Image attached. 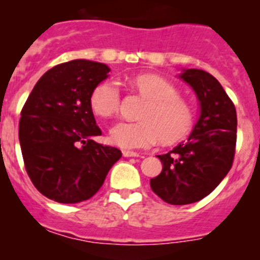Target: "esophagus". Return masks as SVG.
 Masks as SVG:
<instances>
[{"mask_svg": "<svg viewBox=\"0 0 260 260\" xmlns=\"http://www.w3.org/2000/svg\"><path fill=\"white\" fill-rule=\"evenodd\" d=\"M123 156L124 157H138L140 154L137 153V152H133V151H128V149H124V151L122 152Z\"/></svg>", "mask_w": 260, "mask_h": 260, "instance_id": "34e87169", "label": "esophagus"}]
</instances>
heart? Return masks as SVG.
I'll return each mask as SVG.
<instances>
[{"instance_id": "obj_1", "label": "heart", "mask_w": 260, "mask_h": 260, "mask_svg": "<svg viewBox=\"0 0 260 260\" xmlns=\"http://www.w3.org/2000/svg\"><path fill=\"white\" fill-rule=\"evenodd\" d=\"M136 90L147 99L140 122H120L111 129V140L123 148H148L158 141L172 145L182 140L193 123V108L179 94L176 86L154 74L138 75L132 79ZM120 93L118 84L104 80L94 88L90 107L98 117L109 118L118 113Z\"/></svg>"}]
</instances>
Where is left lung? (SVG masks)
<instances>
[{
  "mask_svg": "<svg viewBox=\"0 0 260 260\" xmlns=\"http://www.w3.org/2000/svg\"><path fill=\"white\" fill-rule=\"evenodd\" d=\"M179 78L196 94L200 113L187 141L157 156L162 171L149 185L167 204L187 205L208 196L230 171L238 122L234 104L211 74L182 69Z\"/></svg>",
  "mask_w": 260,
  "mask_h": 260,
  "instance_id": "obj_1",
  "label": "left lung"
}]
</instances>
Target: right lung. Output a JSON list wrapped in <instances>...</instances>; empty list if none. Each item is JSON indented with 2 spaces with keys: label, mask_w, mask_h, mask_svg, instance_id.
Instances as JSON below:
<instances>
[{
  "label": "right lung",
  "mask_w": 260,
  "mask_h": 260,
  "mask_svg": "<svg viewBox=\"0 0 260 260\" xmlns=\"http://www.w3.org/2000/svg\"><path fill=\"white\" fill-rule=\"evenodd\" d=\"M109 72L108 65L85 59L56 65L39 79L21 111L18 140L26 171L50 200H88L122 157L118 148L93 140L102 131L90 95Z\"/></svg>",
  "instance_id": "1"
}]
</instances>
